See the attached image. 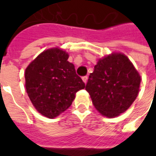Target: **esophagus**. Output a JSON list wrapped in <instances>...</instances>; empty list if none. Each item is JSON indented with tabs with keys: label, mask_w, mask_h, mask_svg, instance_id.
<instances>
[{
	"label": "esophagus",
	"mask_w": 156,
	"mask_h": 156,
	"mask_svg": "<svg viewBox=\"0 0 156 156\" xmlns=\"http://www.w3.org/2000/svg\"><path fill=\"white\" fill-rule=\"evenodd\" d=\"M87 79H88V76H87V75H85V76H82V81H84L85 83H87Z\"/></svg>",
	"instance_id": "esophagus-1"
}]
</instances>
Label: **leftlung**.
I'll list each match as a JSON object with an SVG mask.
<instances>
[{
  "instance_id": "8db88e82",
  "label": "left lung",
  "mask_w": 156,
  "mask_h": 156,
  "mask_svg": "<svg viewBox=\"0 0 156 156\" xmlns=\"http://www.w3.org/2000/svg\"><path fill=\"white\" fill-rule=\"evenodd\" d=\"M140 83L141 77L129 58L114 54L99 60L89 75L86 90L102 115L115 117L135 101Z\"/></svg>"
}]
</instances>
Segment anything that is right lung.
<instances>
[{"mask_svg": "<svg viewBox=\"0 0 156 156\" xmlns=\"http://www.w3.org/2000/svg\"><path fill=\"white\" fill-rule=\"evenodd\" d=\"M59 48L42 52L25 71L26 89L34 108L42 115L55 118L68 109L85 83Z\"/></svg>", "mask_w": 156, "mask_h": 156, "instance_id": "1", "label": "right lung"}]
</instances>
